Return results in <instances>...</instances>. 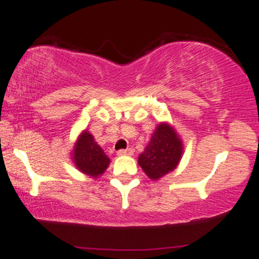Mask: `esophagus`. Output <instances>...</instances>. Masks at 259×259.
Returning <instances> with one entry per match:
<instances>
[{"label":"esophagus","instance_id":"34e87169","mask_svg":"<svg viewBox=\"0 0 259 259\" xmlns=\"http://www.w3.org/2000/svg\"><path fill=\"white\" fill-rule=\"evenodd\" d=\"M133 150L132 149H125V150H119L118 152V156H132L133 155Z\"/></svg>","mask_w":259,"mask_h":259}]
</instances>
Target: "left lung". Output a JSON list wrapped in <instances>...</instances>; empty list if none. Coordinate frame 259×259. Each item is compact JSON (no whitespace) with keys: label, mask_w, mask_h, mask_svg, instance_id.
<instances>
[{"label":"left lung","mask_w":259,"mask_h":259,"mask_svg":"<svg viewBox=\"0 0 259 259\" xmlns=\"http://www.w3.org/2000/svg\"><path fill=\"white\" fill-rule=\"evenodd\" d=\"M182 141L173 127L160 124L145 151L139 156V164L151 180L173 171L182 157Z\"/></svg>","instance_id":"obj_1"}]
</instances>
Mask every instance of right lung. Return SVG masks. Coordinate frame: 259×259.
<instances>
[{"label":"right lung","instance_id":"add662e5","mask_svg":"<svg viewBox=\"0 0 259 259\" xmlns=\"http://www.w3.org/2000/svg\"><path fill=\"white\" fill-rule=\"evenodd\" d=\"M72 158L79 171L92 177H98L106 171L110 161L93 136L87 132L82 133L78 138Z\"/></svg>","mask_w":259,"mask_h":259}]
</instances>
